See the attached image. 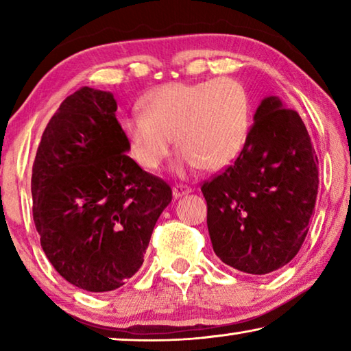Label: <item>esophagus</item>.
<instances>
[{
    "label": "esophagus",
    "mask_w": 351,
    "mask_h": 351,
    "mask_svg": "<svg viewBox=\"0 0 351 351\" xmlns=\"http://www.w3.org/2000/svg\"><path fill=\"white\" fill-rule=\"evenodd\" d=\"M190 192H192V189H190L189 186H184V184H176V186L173 187V198H181V197H184V195H189Z\"/></svg>",
    "instance_id": "34e87169"
}]
</instances>
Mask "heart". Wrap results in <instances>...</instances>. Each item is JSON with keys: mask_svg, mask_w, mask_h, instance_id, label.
<instances>
[{"mask_svg": "<svg viewBox=\"0 0 351 351\" xmlns=\"http://www.w3.org/2000/svg\"><path fill=\"white\" fill-rule=\"evenodd\" d=\"M142 110L121 119L130 152L154 170L169 156L173 136L181 167L219 170L234 162L251 127V100L239 80L165 83L142 99Z\"/></svg>", "mask_w": 351, "mask_h": 351, "instance_id": "1", "label": "heart"}]
</instances>
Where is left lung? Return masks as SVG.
Wrapping results in <instances>:
<instances>
[{"mask_svg": "<svg viewBox=\"0 0 351 351\" xmlns=\"http://www.w3.org/2000/svg\"><path fill=\"white\" fill-rule=\"evenodd\" d=\"M317 187L319 161L304 121L278 97H265L239 158L201 186L213 252L247 274L282 268L304 245Z\"/></svg>", "mask_w": 351, "mask_h": 351, "instance_id": "8db88e82", "label": "left lung"}]
</instances>
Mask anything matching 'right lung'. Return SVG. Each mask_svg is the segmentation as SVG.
Masks as SVG:
<instances>
[{"label":"right lung","instance_id":"1","mask_svg":"<svg viewBox=\"0 0 351 351\" xmlns=\"http://www.w3.org/2000/svg\"><path fill=\"white\" fill-rule=\"evenodd\" d=\"M108 91L83 86L58 106L32 167V213L47 260L90 293L122 287L144 263L171 189L125 154Z\"/></svg>","mask_w":351,"mask_h":351}]
</instances>
